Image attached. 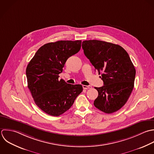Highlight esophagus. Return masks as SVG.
I'll return each instance as SVG.
<instances>
[{
	"instance_id": "1",
	"label": "esophagus",
	"mask_w": 154,
	"mask_h": 154,
	"mask_svg": "<svg viewBox=\"0 0 154 154\" xmlns=\"http://www.w3.org/2000/svg\"><path fill=\"white\" fill-rule=\"evenodd\" d=\"M83 88L84 89H91L92 86H86V85H83Z\"/></svg>"
}]
</instances>
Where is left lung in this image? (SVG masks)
I'll list each match as a JSON object with an SVG mask.
<instances>
[{"mask_svg": "<svg viewBox=\"0 0 154 154\" xmlns=\"http://www.w3.org/2000/svg\"><path fill=\"white\" fill-rule=\"evenodd\" d=\"M82 48L104 82L102 87L95 88L98 92L95 107L109 114L119 110L134 85L136 69L128 53L119 45L94 39L83 41Z\"/></svg>", "mask_w": 154, "mask_h": 154, "instance_id": "obj_1", "label": "left lung"}]
</instances>
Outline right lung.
<instances>
[{
    "label": "right lung",
    "instance_id": "1",
    "mask_svg": "<svg viewBox=\"0 0 154 154\" xmlns=\"http://www.w3.org/2000/svg\"><path fill=\"white\" fill-rule=\"evenodd\" d=\"M81 44V40L45 44L27 66V87L36 105L49 115L58 116L65 113L83 91L81 85L58 79L66 60L79 51Z\"/></svg>",
    "mask_w": 154,
    "mask_h": 154
}]
</instances>
